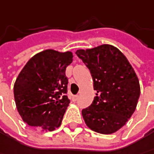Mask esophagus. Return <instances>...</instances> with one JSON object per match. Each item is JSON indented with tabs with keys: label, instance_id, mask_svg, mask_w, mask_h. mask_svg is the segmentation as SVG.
Returning a JSON list of instances; mask_svg holds the SVG:
<instances>
[{
	"label": "esophagus",
	"instance_id": "esophagus-1",
	"mask_svg": "<svg viewBox=\"0 0 154 154\" xmlns=\"http://www.w3.org/2000/svg\"><path fill=\"white\" fill-rule=\"evenodd\" d=\"M77 100H78V95H76V96H73L72 97V101L73 102H77Z\"/></svg>",
	"mask_w": 154,
	"mask_h": 154
}]
</instances>
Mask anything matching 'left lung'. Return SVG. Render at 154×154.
<instances>
[{"label": "left lung", "mask_w": 154, "mask_h": 154, "mask_svg": "<svg viewBox=\"0 0 154 154\" xmlns=\"http://www.w3.org/2000/svg\"><path fill=\"white\" fill-rule=\"evenodd\" d=\"M76 54L89 68L97 90L91 105L82 110L84 122L99 134H113L136 109L140 94L137 76L123 53L110 45L77 50Z\"/></svg>", "instance_id": "1"}]
</instances>
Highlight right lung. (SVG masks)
I'll use <instances>...</instances> for the list:
<instances>
[{
    "mask_svg": "<svg viewBox=\"0 0 154 154\" xmlns=\"http://www.w3.org/2000/svg\"><path fill=\"white\" fill-rule=\"evenodd\" d=\"M70 51L45 50L24 66L14 86L17 110L26 124L53 131L62 122L70 100L66 67L72 62Z\"/></svg>",
    "mask_w": 154,
    "mask_h": 154,
    "instance_id": "1",
    "label": "right lung"
}]
</instances>
